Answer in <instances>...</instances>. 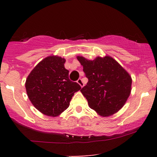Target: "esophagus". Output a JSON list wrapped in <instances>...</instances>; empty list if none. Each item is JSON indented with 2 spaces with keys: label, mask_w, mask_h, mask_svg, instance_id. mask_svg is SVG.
<instances>
[{
  "label": "esophagus",
  "mask_w": 157,
  "mask_h": 157,
  "mask_svg": "<svg viewBox=\"0 0 157 157\" xmlns=\"http://www.w3.org/2000/svg\"><path fill=\"white\" fill-rule=\"evenodd\" d=\"M77 83H78L79 85H80V86H81V87H82V86H84V84H83V82H82V79L81 78H79L78 80H77Z\"/></svg>",
  "instance_id": "34e87169"
}]
</instances>
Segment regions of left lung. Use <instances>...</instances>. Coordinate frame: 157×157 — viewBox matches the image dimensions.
Masks as SVG:
<instances>
[{
    "instance_id": "obj_1",
    "label": "left lung",
    "mask_w": 157,
    "mask_h": 157,
    "mask_svg": "<svg viewBox=\"0 0 157 157\" xmlns=\"http://www.w3.org/2000/svg\"><path fill=\"white\" fill-rule=\"evenodd\" d=\"M77 60L89 80L80 91L89 107L102 117L117 112L130 95L132 80L129 74L109 56L94 60L78 56Z\"/></svg>"
}]
</instances>
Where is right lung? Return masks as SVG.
Listing matches in <instances>:
<instances>
[{
	"instance_id": "1",
	"label": "right lung",
	"mask_w": 157,
	"mask_h": 157,
	"mask_svg": "<svg viewBox=\"0 0 157 157\" xmlns=\"http://www.w3.org/2000/svg\"><path fill=\"white\" fill-rule=\"evenodd\" d=\"M66 60L49 56L39 63L26 81V93L33 105L45 115L58 116L67 109L74 94L81 89L68 77Z\"/></svg>"
}]
</instances>
